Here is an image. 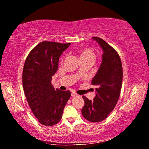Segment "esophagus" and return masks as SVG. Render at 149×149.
Here are the masks:
<instances>
[{
  "label": "esophagus",
  "instance_id": "esophagus-1",
  "mask_svg": "<svg viewBox=\"0 0 149 149\" xmlns=\"http://www.w3.org/2000/svg\"><path fill=\"white\" fill-rule=\"evenodd\" d=\"M77 94L75 92H74V91H72V93H71V96L72 97H74V96H77Z\"/></svg>",
  "mask_w": 149,
  "mask_h": 149
}]
</instances>
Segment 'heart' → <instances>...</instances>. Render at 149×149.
Returning a JSON list of instances; mask_svg holds the SVG:
<instances>
[{
    "mask_svg": "<svg viewBox=\"0 0 149 149\" xmlns=\"http://www.w3.org/2000/svg\"><path fill=\"white\" fill-rule=\"evenodd\" d=\"M79 58H80L81 62L85 60H94L95 54L91 49L87 47H82L79 49L78 51Z\"/></svg>",
    "mask_w": 149,
    "mask_h": 149,
    "instance_id": "1",
    "label": "heart"
}]
</instances>
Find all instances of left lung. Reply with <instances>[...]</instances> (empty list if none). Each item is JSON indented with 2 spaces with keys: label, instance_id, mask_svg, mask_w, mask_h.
<instances>
[{
  "label": "left lung",
  "instance_id": "obj_1",
  "mask_svg": "<svg viewBox=\"0 0 149 149\" xmlns=\"http://www.w3.org/2000/svg\"><path fill=\"white\" fill-rule=\"evenodd\" d=\"M102 49V60L97 72L91 81L95 87V96L90 100L84 95L82 115L91 122H100L114 109L121 92L123 68L117 52L99 37H92Z\"/></svg>",
  "mask_w": 149,
  "mask_h": 149
}]
</instances>
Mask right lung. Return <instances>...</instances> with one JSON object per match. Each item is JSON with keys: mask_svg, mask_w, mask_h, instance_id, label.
Masks as SVG:
<instances>
[{"mask_svg": "<svg viewBox=\"0 0 149 149\" xmlns=\"http://www.w3.org/2000/svg\"><path fill=\"white\" fill-rule=\"evenodd\" d=\"M70 45L42 41L30 52L24 63V93L34 115L43 125H54L60 121L70 97L68 90L60 91L52 85L60 57Z\"/></svg>", "mask_w": 149, "mask_h": 149, "instance_id": "obj_1", "label": "right lung"}]
</instances>
